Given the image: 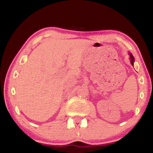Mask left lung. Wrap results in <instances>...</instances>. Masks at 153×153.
<instances>
[{
	"mask_svg": "<svg viewBox=\"0 0 153 153\" xmlns=\"http://www.w3.org/2000/svg\"><path fill=\"white\" fill-rule=\"evenodd\" d=\"M129 57H130L131 64L133 65V64H134V57H133V55H132V54H131V53H129Z\"/></svg>",
	"mask_w": 153,
	"mask_h": 153,
	"instance_id": "8db88e82",
	"label": "left lung"
}]
</instances>
